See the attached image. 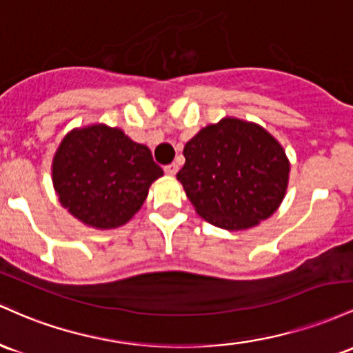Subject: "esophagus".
Listing matches in <instances>:
<instances>
[{"label":"esophagus","instance_id":"esophagus-1","mask_svg":"<svg viewBox=\"0 0 353 353\" xmlns=\"http://www.w3.org/2000/svg\"><path fill=\"white\" fill-rule=\"evenodd\" d=\"M176 172H178V165L176 163H170V165L165 166V173L168 176H175Z\"/></svg>","mask_w":353,"mask_h":353}]
</instances>
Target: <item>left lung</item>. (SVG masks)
<instances>
[{"label":"left lung","instance_id":"1","mask_svg":"<svg viewBox=\"0 0 353 353\" xmlns=\"http://www.w3.org/2000/svg\"><path fill=\"white\" fill-rule=\"evenodd\" d=\"M178 172L195 212L215 227H256L283 201L290 161L263 126L225 117L201 128L183 148Z\"/></svg>","mask_w":353,"mask_h":353}]
</instances>
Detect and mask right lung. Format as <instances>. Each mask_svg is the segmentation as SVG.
Listing matches in <instances>:
<instances>
[{"label": "right lung", "mask_w": 353, "mask_h": 353, "mask_svg": "<svg viewBox=\"0 0 353 353\" xmlns=\"http://www.w3.org/2000/svg\"><path fill=\"white\" fill-rule=\"evenodd\" d=\"M161 175L163 170L153 161L148 146L105 123L66 133L51 163L61 207L97 230L128 223Z\"/></svg>", "instance_id": "obj_1"}]
</instances>
